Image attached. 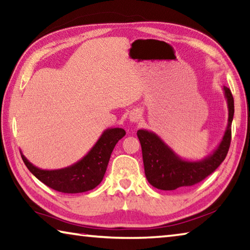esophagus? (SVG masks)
<instances>
[{
    "instance_id": "obj_1",
    "label": "esophagus",
    "mask_w": 250,
    "mask_h": 250,
    "mask_svg": "<svg viewBox=\"0 0 250 250\" xmlns=\"http://www.w3.org/2000/svg\"><path fill=\"white\" fill-rule=\"evenodd\" d=\"M141 119V112L140 111H133L132 113L130 115V121L132 122H137Z\"/></svg>"
}]
</instances>
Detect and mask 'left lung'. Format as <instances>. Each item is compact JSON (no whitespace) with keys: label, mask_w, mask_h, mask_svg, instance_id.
<instances>
[{"label":"left lung","mask_w":250,"mask_h":250,"mask_svg":"<svg viewBox=\"0 0 250 250\" xmlns=\"http://www.w3.org/2000/svg\"><path fill=\"white\" fill-rule=\"evenodd\" d=\"M228 107V124L216 150L206 158L188 161L180 158L158 134L147 130H138L141 143L145 173L149 183L163 191H173L184 186L197 184L211 174L225 160L231 139L234 117V98L229 88L223 87Z\"/></svg>","instance_id":"left-lung-1"}]
</instances>
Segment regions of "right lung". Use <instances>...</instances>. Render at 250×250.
I'll use <instances>...</instances> for the list:
<instances>
[{"instance_id":"1","label":"right lung","mask_w":250,"mask_h":250,"mask_svg":"<svg viewBox=\"0 0 250 250\" xmlns=\"http://www.w3.org/2000/svg\"><path fill=\"white\" fill-rule=\"evenodd\" d=\"M125 135L121 128L104 130L91 150L82 160L59 170H42L32 164L21 152L29 172L45 185L62 193H83L90 191L103 181L110 156L117 142Z\"/></svg>"}]
</instances>
